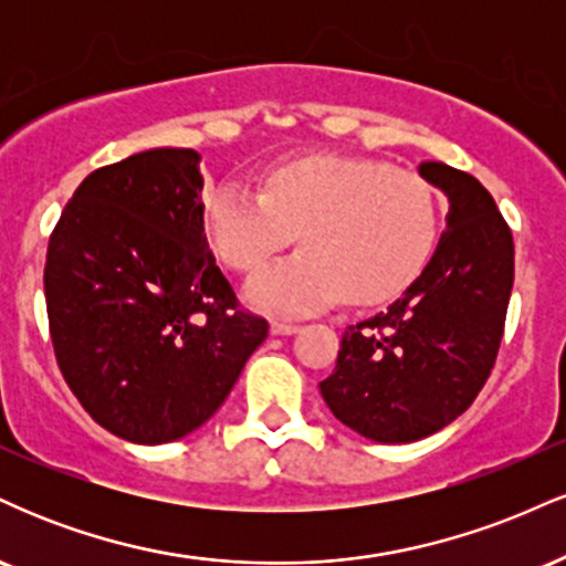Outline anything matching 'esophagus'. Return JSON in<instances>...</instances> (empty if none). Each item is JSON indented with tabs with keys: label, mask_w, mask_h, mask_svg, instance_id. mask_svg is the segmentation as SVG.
Returning a JSON list of instances; mask_svg holds the SVG:
<instances>
[{
	"label": "esophagus",
	"mask_w": 566,
	"mask_h": 566,
	"mask_svg": "<svg viewBox=\"0 0 566 566\" xmlns=\"http://www.w3.org/2000/svg\"><path fill=\"white\" fill-rule=\"evenodd\" d=\"M297 324L290 322H271V335H295L297 333Z\"/></svg>",
	"instance_id": "obj_1"
}]
</instances>
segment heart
<instances>
[{
    "label": "heart",
    "instance_id": "obj_1",
    "mask_svg": "<svg viewBox=\"0 0 566 566\" xmlns=\"http://www.w3.org/2000/svg\"><path fill=\"white\" fill-rule=\"evenodd\" d=\"M437 197L415 172L375 159L303 157L274 167L265 191L239 180L205 201V229L231 269L252 271L297 233L301 252L258 271L244 297L282 316H311L343 295L378 303L405 290L437 237Z\"/></svg>",
    "mask_w": 566,
    "mask_h": 566
}]
</instances>
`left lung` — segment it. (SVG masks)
<instances>
[{"label":"left lung","instance_id":"left-lung-1","mask_svg":"<svg viewBox=\"0 0 566 566\" xmlns=\"http://www.w3.org/2000/svg\"><path fill=\"white\" fill-rule=\"evenodd\" d=\"M450 201L431 261L386 311L343 333L322 399L350 431L409 444L450 426L495 365L513 287V239L469 172L420 161Z\"/></svg>","mask_w":566,"mask_h":566}]
</instances>
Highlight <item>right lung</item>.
<instances>
[{
  "label": "right lung",
  "mask_w": 566,
  "mask_h": 566,
  "mask_svg": "<svg viewBox=\"0 0 566 566\" xmlns=\"http://www.w3.org/2000/svg\"><path fill=\"white\" fill-rule=\"evenodd\" d=\"M199 161L148 148L90 172L50 237L57 365L95 423L133 444L205 426L269 335L207 247Z\"/></svg>",
  "instance_id": "right-lung-1"
}]
</instances>
